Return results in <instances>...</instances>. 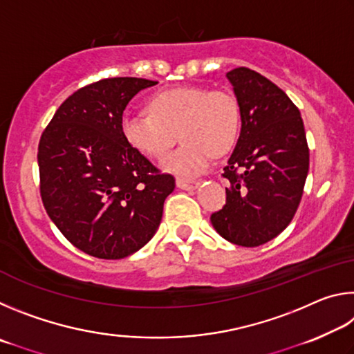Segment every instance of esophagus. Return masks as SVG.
Listing matches in <instances>:
<instances>
[{"label":"esophagus","mask_w":354,"mask_h":354,"mask_svg":"<svg viewBox=\"0 0 354 354\" xmlns=\"http://www.w3.org/2000/svg\"><path fill=\"white\" fill-rule=\"evenodd\" d=\"M198 181H195V179H184V178H178L176 179V185L179 189H184V190H192V189H196L198 187Z\"/></svg>","instance_id":"1"}]
</instances>
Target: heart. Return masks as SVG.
Instances as JSON below:
<instances>
[{
	"instance_id": "obj_1",
	"label": "heart",
	"mask_w": 354,
	"mask_h": 354,
	"mask_svg": "<svg viewBox=\"0 0 354 354\" xmlns=\"http://www.w3.org/2000/svg\"><path fill=\"white\" fill-rule=\"evenodd\" d=\"M148 112L127 111L120 129L131 147L148 158H159L176 136L181 145L160 160L165 170L181 176L198 175L212 156L234 147L241 131V104L227 91L203 86L176 87L149 100Z\"/></svg>"
}]
</instances>
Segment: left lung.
Returning a JSON list of instances; mask_svg holds the SVG:
<instances>
[{
  "instance_id": "1",
  "label": "left lung",
  "mask_w": 354,
  "mask_h": 354,
  "mask_svg": "<svg viewBox=\"0 0 354 354\" xmlns=\"http://www.w3.org/2000/svg\"><path fill=\"white\" fill-rule=\"evenodd\" d=\"M241 104L242 131L221 176L230 181L226 205L211 215L221 237L259 247L286 230L303 196L309 148L292 100L247 67L226 73Z\"/></svg>"
}]
</instances>
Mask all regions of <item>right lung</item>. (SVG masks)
Wrapping results in <instances>:
<instances>
[{"mask_svg":"<svg viewBox=\"0 0 354 354\" xmlns=\"http://www.w3.org/2000/svg\"><path fill=\"white\" fill-rule=\"evenodd\" d=\"M158 81L106 77L64 101L41 133L37 151L46 214L77 250L123 259L158 231L175 178L124 140L123 111Z\"/></svg>","mask_w":354,"mask_h":354,"instance_id":"add662e5","label":"right lung"}]
</instances>
